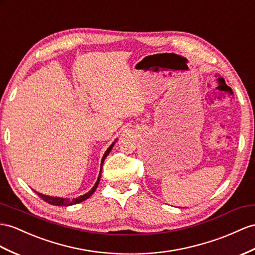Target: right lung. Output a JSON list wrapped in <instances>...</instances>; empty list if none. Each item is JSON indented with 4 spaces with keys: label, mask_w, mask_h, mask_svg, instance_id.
<instances>
[{
    "label": "right lung",
    "mask_w": 255,
    "mask_h": 255,
    "mask_svg": "<svg viewBox=\"0 0 255 255\" xmlns=\"http://www.w3.org/2000/svg\"><path fill=\"white\" fill-rule=\"evenodd\" d=\"M113 146H114V142L112 143V144L110 145V147L107 149L106 153H104L103 157H102V160H101V168H100L99 177H98V180H97V182H96V184L94 185V187L91 188V190H90L88 193H86V194L83 195V196H80V197H77V198L69 199V198H60V197H51V196H47V195H43V194H41V193H37L36 191H34V192H35L38 196H40V197H41L43 200H45L46 202H48V204L53 205V206H64V207H67V206L76 205V204H78V202H82V201H84V200L88 199V198L90 197V196L94 194V192L97 190V186H98V184H99L100 178H101V169H102L103 161H104V159L107 158V156L110 154L111 149L113 148Z\"/></svg>",
    "instance_id": "obj_1"
}]
</instances>
